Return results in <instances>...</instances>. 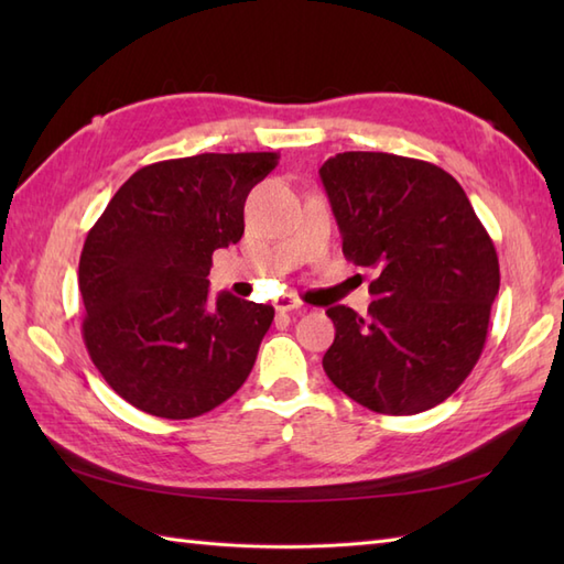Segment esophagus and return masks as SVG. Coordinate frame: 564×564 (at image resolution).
I'll return each instance as SVG.
<instances>
[{
    "label": "esophagus",
    "instance_id": "esophagus-1",
    "mask_svg": "<svg viewBox=\"0 0 564 564\" xmlns=\"http://www.w3.org/2000/svg\"><path fill=\"white\" fill-rule=\"evenodd\" d=\"M273 307L279 310V313H301V310H305L303 307V303L297 301L295 295H291V293H285V295H279L273 301Z\"/></svg>",
    "mask_w": 564,
    "mask_h": 564
}]
</instances>
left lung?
<instances>
[{
    "instance_id": "obj_1",
    "label": "left lung",
    "mask_w": 564,
    "mask_h": 564,
    "mask_svg": "<svg viewBox=\"0 0 564 564\" xmlns=\"http://www.w3.org/2000/svg\"><path fill=\"white\" fill-rule=\"evenodd\" d=\"M344 257L376 269L361 317L327 310L322 366L378 414H419L460 388L480 358L499 259L463 186L441 166L388 152H339L319 166Z\"/></svg>"
}]
</instances>
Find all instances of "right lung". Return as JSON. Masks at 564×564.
I'll list each match as a JSON object with an SVG mask.
<instances>
[{
  "instance_id": "add662e5",
  "label": "right lung",
  "mask_w": 564,
  "mask_h": 564,
  "mask_svg": "<svg viewBox=\"0 0 564 564\" xmlns=\"http://www.w3.org/2000/svg\"><path fill=\"white\" fill-rule=\"evenodd\" d=\"M275 152H206L138 170L79 257L82 334L104 380L138 410L194 419L242 388L273 307L223 291L213 251L245 232V200Z\"/></svg>"
}]
</instances>
